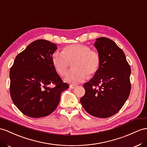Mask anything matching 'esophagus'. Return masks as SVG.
Masks as SVG:
<instances>
[{
    "mask_svg": "<svg viewBox=\"0 0 147 147\" xmlns=\"http://www.w3.org/2000/svg\"><path fill=\"white\" fill-rule=\"evenodd\" d=\"M76 87H77V85H75V84H71L69 86V88L71 89H74V88H76Z\"/></svg>",
    "mask_w": 147,
    "mask_h": 147,
    "instance_id": "esophagus-1",
    "label": "esophagus"
}]
</instances>
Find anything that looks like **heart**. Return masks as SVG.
Returning a JSON list of instances; mask_svg holds the SVG:
<instances>
[{"label":"heart","mask_w":147,"mask_h":147,"mask_svg":"<svg viewBox=\"0 0 147 147\" xmlns=\"http://www.w3.org/2000/svg\"><path fill=\"white\" fill-rule=\"evenodd\" d=\"M55 69L61 76H65L69 66V61H74L73 70L67 74L65 81L78 84L89 76H93L98 71L101 58L98 52L92 50L90 47L82 44L67 45L63 51H56L51 56Z\"/></svg>","instance_id":"1"}]
</instances>
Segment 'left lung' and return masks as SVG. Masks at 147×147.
Here are the masks:
<instances>
[{"label": "left lung", "mask_w": 147, "mask_h": 147, "mask_svg": "<svg viewBox=\"0 0 147 147\" xmlns=\"http://www.w3.org/2000/svg\"><path fill=\"white\" fill-rule=\"evenodd\" d=\"M94 46L100 55V66L84 84L86 92L80 102L90 115L107 118L117 113L129 96L131 69L123 51L114 41L98 38Z\"/></svg>", "instance_id": "obj_1"}]
</instances>
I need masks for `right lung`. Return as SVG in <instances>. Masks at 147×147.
Returning a JSON list of instances; mask_svg holds the SVG:
<instances>
[{
    "label": "right lung",
    "instance_id": "1",
    "mask_svg": "<svg viewBox=\"0 0 147 147\" xmlns=\"http://www.w3.org/2000/svg\"><path fill=\"white\" fill-rule=\"evenodd\" d=\"M55 43L37 40L17 56L10 70V93L13 104L30 117L39 118L53 112L61 92L69 88L55 69L51 56ZM55 87L50 88V85Z\"/></svg>",
    "mask_w": 147,
    "mask_h": 147
}]
</instances>
